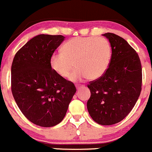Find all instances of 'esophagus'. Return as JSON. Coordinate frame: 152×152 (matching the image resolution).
I'll list each match as a JSON object with an SVG mask.
<instances>
[{
    "label": "esophagus",
    "instance_id": "34e87169",
    "mask_svg": "<svg viewBox=\"0 0 152 152\" xmlns=\"http://www.w3.org/2000/svg\"><path fill=\"white\" fill-rule=\"evenodd\" d=\"M84 87H85V86L84 85H79V84H77L76 85L77 89H80V88H84Z\"/></svg>",
    "mask_w": 152,
    "mask_h": 152
}]
</instances>
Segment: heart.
Here are the masks:
<instances>
[{"mask_svg":"<svg viewBox=\"0 0 152 152\" xmlns=\"http://www.w3.org/2000/svg\"><path fill=\"white\" fill-rule=\"evenodd\" d=\"M112 48L105 37H77L71 39L63 46V52L53 53L50 58L51 68L59 76L66 78L75 66L77 69L71 80H81L88 77L100 78L109 68Z\"/></svg>","mask_w":152,"mask_h":152,"instance_id":"obj_1","label":"heart"}]
</instances>
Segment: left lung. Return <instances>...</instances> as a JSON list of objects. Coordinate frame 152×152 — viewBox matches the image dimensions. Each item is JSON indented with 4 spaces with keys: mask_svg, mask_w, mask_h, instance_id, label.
Instances as JSON below:
<instances>
[{
    "mask_svg": "<svg viewBox=\"0 0 152 152\" xmlns=\"http://www.w3.org/2000/svg\"><path fill=\"white\" fill-rule=\"evenodd\" d=\"M103 36L112 46L109 68L103 76L87 85L90 116L98 124L109 126L124 119L137 101L142 88V67L136 51L125 39L113 33Z\"/></svg>",
    "mask_w": 152,
    "mask_h": 152,
    "instance_id": "obj_1",
    "label": "left lung"
}]
</instances>
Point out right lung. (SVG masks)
<instances>
[{
  "instance_id": "add662e5",
  "label": "right lung",
  "mask_w": 152,
  "mask_h": 152,
  "mask_svg": "<svg viewBox=\"0 0 152 152\" xmlns=\"http://www.w3.org/2000/svg\"><path fill=\"white\" fill-rule=\"evenodd\" d=\"M62 35L39 34L15 54L11 68V89L23 115L34 124L52 127L63 121L76 88L59 76L50 58L64 41Z\"/></svg>"
}]
</instances>
